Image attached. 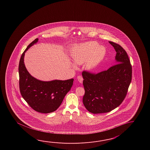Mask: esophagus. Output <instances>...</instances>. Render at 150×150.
I'll return each instance as SVG.
<instances>
[{"label": "esophagus", "instance_id": "34e87169", "mask_svg": "<svg viewBox=\"0 0 150 150\" xmlns=\"http://www.w3.org/2000/svg\"><path fill=\"white\" fill-rule=\"evenodd\" d=\"M77 79L79 81L80 83H83V78L81 76H77Z\"/></svg>", "mask_w": 150, "mask_h": 150}]
</instances>
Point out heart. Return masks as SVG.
<instances>
[{"instance_id":"heart-1","label":"heart","mask_w":150,"mask_h":150,"mask_svg":"<svg viewBox=\"0 0 150 150\" xmlns=\"http://www.w3.org/2000/svg\"><path fill=\"white\" fill-rule=\"evenodd\" d=\"M105 49L99 47L96 42H89L81 45L72 54L74 62L81 64L85 62L88 69H92L101 61L105 54Z\"/></svg>"}]
</instances>
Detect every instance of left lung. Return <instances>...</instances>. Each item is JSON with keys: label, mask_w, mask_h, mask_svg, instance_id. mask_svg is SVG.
I'll return each mask as SVG.
<instances>
[{"label": "left lung", "mask_w": 150, "mask_h": 150, "mask_svg": "<svg viewBox=\"0 0 150 150\" xmlns=\"http://www.w3.org/2000/svg\"><path fill=\"white\" fill-rule=\"evenodd\" d=\"M116 52V64L98 74L83 71V105L93 114L108 112L120 105L132 79V66L127 52L117 43L109 41Z\"/></svg>", "instance_id": "left-lung-1"}]
</instances>
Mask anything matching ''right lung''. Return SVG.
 I'll list each match as a JSON object with an SVG mask.
<instances>
[{
	"label": "right lung",
	"instance_id": "obj_1",
	"mask_svg": "<svg viewBox=\"0 0 150 150\" xmlns=\"http://www.w3.org/2000/svg\"><path fill=\"white\" fill-rule=\"evenodd\" d=\"M38 40L36 38L28 45L20 58L19 64L20 92L33 109L38 112L47 114L54 112L59 108L65 96L72 86L74 79L42 81L29 74L23 62L25 53Z\"/></svg>",
	"mask_w": 150,
	"mask_h": 150
}]
</instances>
